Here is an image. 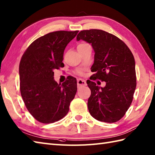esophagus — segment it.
I'll return each mask as SVG.
<instances>
[{"instance_id": "esophagus-1", "label": "esophagus", "mask_w": 155, "mask_h": 155, "mask_svg": "<svg viewBox=\"0 0 155 155\" xmlns=\"http://www.w3.org/2000/svg\"><path fill=\"white\" fill-rule=\"evenodd\" d=\"M77 84L78 87H81V86H86L87 83H86V81L83 79H81V78H78L77 80Z\"/></svg>"}]
</instances>
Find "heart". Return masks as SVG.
Wrapping results in <instances>:
<instances>
[{"mask_svg":"<svg viewBox=\"0 0 155 155\" xmlns=\"http://www.w3.org/2000/svg\"><path fill=\"white\" fill-rule=\"evenodd\" d=\"M89 46H90L89 45L87 44V43H85V42H81V43H80L79 45L77 46V49H78V51H79V50H81V49H82V48H84L85 47H89ZM78 73L81 74V71H78Z\"/></svg>","mask_w":155,"mask_h":155,"instance_id":"obj_1","label":"heart"}]
</instances>
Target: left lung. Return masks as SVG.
<instances>
[{"mask_svg": "<svg viewBox=\"0 0 155 155\" xmlns=\"http://www.w3.org/2000/svg\"><path fill=\"white\" fill-rule=\"evenodd\" d=\"M77 40L86 41L93 47L94 59L91 69L95 72L93 79L106 82L104 87L87 82L91 91L88 111L99 121L117 122L130 107L137 86L133 54L123 41L102 30L81 31Z\"/></svg>", "mask_w": 155, "mask_h": 155, "instance_id": "obj_1", "label": "left lung"}]
</instances>
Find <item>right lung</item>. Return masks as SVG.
I'll return each instance as SVG.
<instances>
[{
  "mask_svg": "<svg viewBox=\"0 0 155 155\" xmlns=\"http://www.w3.org/2000/svg\"><path fill=\"white\" fill-rule=\"evenodd\" d=\"M55 31L35 40L23 54L19 64L20 90L28 112L36 120L48 124L64 117L77 91L76 78L62 84L54 79V70L64 67V51L78 33Z\"/></svg>",
  "mask_w": 155,
  "mask_h": 155,
  "instance_id": "1",
  "label": "right lung"
}]
</instances>
